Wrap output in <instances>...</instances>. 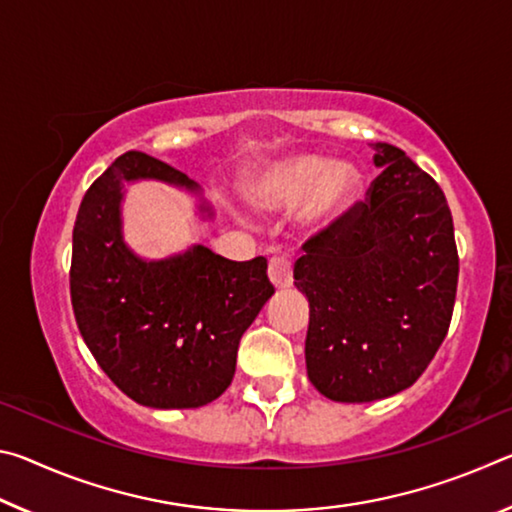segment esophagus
<instances>
[{"instance_id":"esophagus-1","label":"esophagus","mask_w":512,"mask_h":512,"mask_svg":"<svg viewBox=\"0 0 512 512\" xmlns=\"http://www.w3.org/2000/svg\"><path fill=\"white\" fill-rule=\"evenodd\" d=\"M268 277L277 289H289L293 284V264L289 257L277 255L268 262Z\"/></svg>"}]
</instances>
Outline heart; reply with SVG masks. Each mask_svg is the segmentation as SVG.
I'll return each mask as SVG.
<instances>
[{"label":"heart","mask_w":512,"mask_h":512,"mask_svg":"<svg viewBox=\"0 0 512 512\" xmlns=\"http://www.w3.org/2000/svg\"><path fill=\"white\" fill-rule=\"evenodd\" d=\"M361 192V173L348 162L332 164L323 155H291L268 164L246 185L259 210L282 212L308 201L302 219L325 225L350 210Z\"/></svg>","instance_id":"heart-1"}]
</instances>
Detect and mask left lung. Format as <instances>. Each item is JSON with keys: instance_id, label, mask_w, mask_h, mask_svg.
Returning a JSON list of instances; mask_svg holds the SVG:
<instances>
[{"instance_id": "obj_1", "label": "left lung", "mask_w": 512, "mask_h": 512, "mask_svg": "<svg viewBox=\"0 0 512 512\" xmlns=\"http://www.w3.org/2000/svg\"><path fill=\"white\" fill-rule=\"evenodd\" d=\"M366 203L311 237L293 277L309 300V381L334 402L413 386L445 341L458 284L454 221L429 173L375 142Z\"/></svg>"}]
</instances>
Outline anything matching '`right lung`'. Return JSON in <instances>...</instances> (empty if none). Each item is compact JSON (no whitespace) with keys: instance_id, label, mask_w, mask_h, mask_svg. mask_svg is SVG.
<instances>
[{"instance_id":"right-lung-1","label":"right lung","mask_w":512,"mask_h":512,"mask_svg":"<svg viewBox=\"0 0 512 512\" xmlns=\"http://www.w3.org/2000/svg\"><path fill=\"white\" fill-rule=\"evenodd\" d=\"M162 180L198 194L183 171L128 151L85 192L72 235L69 291L81 336L121 393L151 409H198L235 377L237 350L275 289L266 259L232 262L205 246L142 259L126 246V183ZM205 216L212 210L198 205Z\"/></svg>"}]
</instances>
